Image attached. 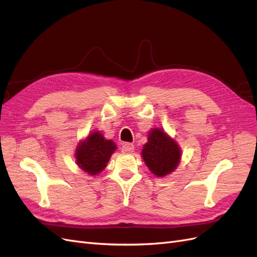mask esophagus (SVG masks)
<instances>
[{"instance_id": "obj_1", "label": "esophagus", "mask_w": 257, "mask_h": 257, "mask_svg": "<svg viewBox=\"0 0 257 257\" xmlns=\"http://www.w3.org/2000/svg\"><path fill=\"white\" fill-rule=\"evenodd\" d=\"M122 151L125 152V153H132L134 151V145L133 144H123L122 146Z\"/></svg>"}]
</instances>
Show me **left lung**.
Here are the masks:
<instances>
[{"label":"left lung","instance_id":"1","mask_svg":"<svg viewBox=\"0 0 257 257\" xmlns=\"http://www.w3.org/2000/svg\"><path fill=\"white\" fill-rule=\"evenodd\" d=\"M142 154L148 168L158 177L172 173L181 158L180 148L176 142L159 128L150 132Z\"/></svg>","mask_w":257,"mask_h":257}]
</instances>
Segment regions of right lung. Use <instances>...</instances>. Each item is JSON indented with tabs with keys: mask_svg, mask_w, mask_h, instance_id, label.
Segmentation results:
<instances>
[{
	"mask_svg": "<svg viewBox=\"0 0 257 257\" xmlns=\"http://www.w3.org/2000/svg\"><path fill=\"white\" fill-rule=\"evenodd\" d=\"M116 146L107 141L99 132L89 135L76 150V163L85 173L97 175L106 167Z\"/></svg>",
	"mask_w": 257,
	"mask_h": 257,
	"instance_id": "right-lung-1",
	"label": "right lung"
}]
</instances>
